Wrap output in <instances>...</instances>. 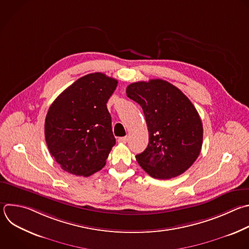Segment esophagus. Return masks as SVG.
Here are the masks:
<instances>
[{"mask_svg":"<svg viewBox=\"0 0 249 249\" xmlns=\"http://www.w3.org/2000/svg\"><path fill=\"white\" fill-rule=\"evenodd\" d=\"M118 142H119L126 143V142H128V137H122V138H119V139H118Z\"/></svg>","mask_w":249,"mask_h":249,"instance_id":"esophagus-1","label":"esophagus"}]
</instances>
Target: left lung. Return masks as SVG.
Instances as JSON below:
<instances>
[{
  "label": "left lung",
  "instance_id": "left-lung-1",
  "mask_svg": "<svg viewBox=\"0 0 249 249\" xmlns=\"http://www.w3.org/2000/svg\"><path fill=\"white\" fill-rule=\"evenodd\" d=\"M126 94L142 107L148 130L147 147L136 156L140 166L160 180L183 174L198 157L203 139L201 119L192 102L161 79L132 83Z\"/></svg>",
  "mask_w": 249,
  "mask_h": 249
}]
</instances>
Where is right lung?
<instances>
[{
	"label": "right lung",
	"instance_id": "right-lung-1",
	"mask_svg": "<svg viewBox=\"0 0 249 249\" xmlns=\"http://www.w3.org/2000/svg\"><path fill=\"white\" fill-rule=\"evenodd\" d=\"M117 80L96 72L83 76L52 104L45 120V139L52 156L73 175L100 171L115 144L107 103Z\"/></svg>",
	"mask_w": 249,
	"mask_h": 249
}]
</instances>
